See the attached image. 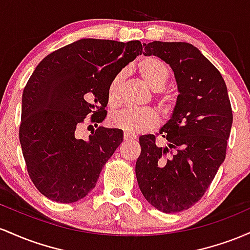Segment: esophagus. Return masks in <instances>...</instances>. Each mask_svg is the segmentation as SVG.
Instances as JSON below:
<instances>
[{
  "mask_svg": "<svg viewBox=\"0 0 250 250\" xmlns=\"http://www.w3.org/2000/svg\"><path fill=\"white\" fill-rule=\"evenodd\" d=\"M124 139L126 140V142H127V140H133V139H136V136H134V134H130V133L125 132L124 133Z\"/></svg>",
  "mask_w": 250,
  "mask_h": 250,
  "instance_id": "obj_1",
  "label": "esophagus"
}]
</instances>
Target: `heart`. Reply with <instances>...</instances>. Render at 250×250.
<instances>
[{
    "label": "heart",
    "instance_id": "heart-1",
    "mask_svg": "<svg viewBox=\"0 0 250 250\" xmlns=\"http://www.w3.org/2000/svg\"><path fill=\"white\" fill-rule=\"evenodd\" d=\"M139 74L142 75L145 83L153 91L164 88L170 79V68L164 61L156 57H145L137 62ZM125 73L119 72L116 74L108 86V100L111 104L119 102L120 88L124 81ZM162 107L167 106V100H159ZM110 123L113 127L123 130L130 134H138L150 130L158 124V116L151 108L126 107L116 112L110 118Z\"/></svg>",
    "mask_w": 250,
    "mask_h": 250
}]
</instances>
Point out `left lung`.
Returning a JSON list of instances; mask_svg holds the SVG:
<instances>
[{"label":"left lung","instance_id":"left-lung-1","mask_svg":"<svg viewBox=\"0 0 250 250\" xmlns=\"http://www.w3.org/2000/svg\"><path fill=\"white\" fill-rule=\"evenodd\" d=\"M143 54L170 64L179 94L159 130L167 146H157L153 134L139 137L137 182L151 206L173 214L201 200L226 159L231 105L221 73L192 44L153 41Z\"/></svg>","mask_w":250,"mask_h":250}]
</instances>
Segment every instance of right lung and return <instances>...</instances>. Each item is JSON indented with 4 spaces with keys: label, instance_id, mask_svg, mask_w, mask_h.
Listing matches in <instances>:
<instances>
[{
    "label": "right lung",
    "instance_id": "right-lung-1",
    "mask_svg": "<svg viewBox=\"0 0 250 250\" xmlns=\"http://www.w3.org/2000/svg\"><path fill=\"white\" fill-rule=\"evenodd\" d=\"M142 53L140 41L81 39L36 66L22 94L19 134L29 177L47 198L73 203L95 187L123 131L98 127L83 140L75 130L89 114L95 124L105 119L112 79Z\"/></svg>",
    "mask_w": 250,
    "mask_h": 250
}]
</instances>
